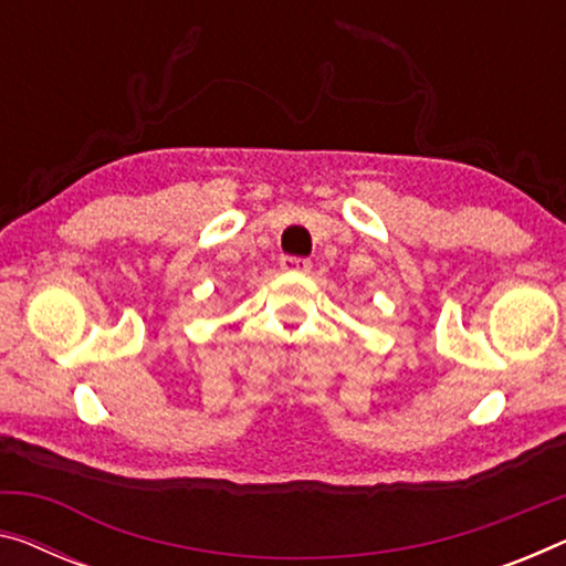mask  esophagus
I'll return each mask as SVG.
<instances>
[{
	"label": "esophagus",
	"instance_id": "1",
	"mask_svg": "<svg viewBox=\"0 0 566 566\" xmlns=\"http://www.w3.org/2000/svg\"><path fill=\"white\" fill-rule=\"evenodd\" d=\"M281 268H283V271H291V273H308L311 271V260L283 255L281 258Z\"/></svg>",
	"mask_w": 566,
	"mask_h": 566
}]
</instances>
